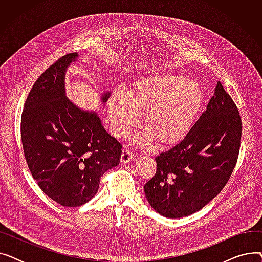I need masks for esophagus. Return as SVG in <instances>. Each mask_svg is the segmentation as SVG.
Segmentation results:
<instances>
[{
  "label": "esophagus",
  "mask_w": 262,
  "mask_h": 262,
  "mask_svg": "<svg viewBox=\"0 0 262 262\" xmlns=\"http://www.w3.org/2000/svg\"><path fill=\"white\" fill-rule=\"evenodd\" d=\"M133 159V154L129 149L127 148H123L122 150V155H121V163L125 164V163H129Z\"/></svg>",
  "instance_id": "obj_1"
}]
</instances>
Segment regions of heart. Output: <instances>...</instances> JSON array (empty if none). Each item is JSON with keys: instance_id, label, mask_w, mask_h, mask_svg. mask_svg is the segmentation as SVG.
I'll use <instances>...</instances> for the list:
<instances>
[{"instance_id": "heart-1", "label": "heart", "mask_w": 262, "mask_h": 262, "mask_svg": "<svg viewBox=\"0 0 262 262\" xmlns=\"http://www.w3.org/2000/svg\"><path fill=\"white\" fill-rule=\"evenodd\" d=\"M204 91L198 82L176 74L140 77L128 91L117 90L107 101L110 127L115 136L126 135L138 125L145 112L147 127L132 137V142L144 146L158 139L164 146L183 141L193 128L204 103Z\"/></svg>"}]
</instances>
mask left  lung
I'll return each mask as SVG.
<instances>
[{
  "mask_svg": "<svg viewBox=\"0 0 262 262\" xmlns=\"http://www.w3.org/2000/svg\"><path fill=\"white\" fill-rule=\"evenodd\" d=\"M241 133L238 108L217 81L207 109L189 135L156 156V173L144 185L153 209L178 219L199 211L213 200L235 169Z\"/></svg>",
  "mask_w": 262,
  "mask_h": 262,
  "instance_id": "obj_1",
  "label": "left lung"
}]
</instances>
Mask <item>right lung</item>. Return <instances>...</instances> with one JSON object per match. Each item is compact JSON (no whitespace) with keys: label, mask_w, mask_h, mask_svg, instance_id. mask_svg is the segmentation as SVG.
I'll use <instances>...</instances> for the list:
<instances>
[{"label":"right lung","mask_w":262,"mask_h":262,"mask_svg":"<svg viewBox=\"0 0 262 262\" xmlns=\"http://www.w3.org/2000/svg\"><path fill=\"white\" fill-rule=\"evenodd\" d=\"M70 53L40 75L25 101L21 138L27 166L38 186L64 207H77L98 192L101 176L117 167L122 145L102 125L95 112L78 108L67 98ZM110 91L101 98L107 102Z\"/></svg>","instance_id":"right-lung-1"}]
</instances>
